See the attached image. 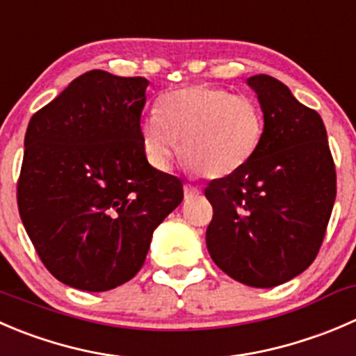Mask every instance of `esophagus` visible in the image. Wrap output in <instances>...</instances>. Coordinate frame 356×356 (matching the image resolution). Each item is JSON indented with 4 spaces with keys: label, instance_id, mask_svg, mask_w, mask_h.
Masks as SVG:
<instances>
[{
    "label": "esophagus",
    "instance_id": "esophagus-1",
    "mask_svg": "<svg viewBox=\"0 0 356 356\" xmlns=\"http://www.w3.org/2000/svg\"><path fill=\"white\" fill-rule=\"evenodd\" d=\"M200 195V189L195 188L193 184H184V198L186 200H191L195 198V196Z\"/></svg>",
    "mask_w": 356,
    "mask_h": 356
}]
</instances>
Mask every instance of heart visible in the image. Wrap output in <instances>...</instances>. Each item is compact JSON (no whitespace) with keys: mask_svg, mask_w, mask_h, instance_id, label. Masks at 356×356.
<instances>
[{"mask_svg":"<svg viewBox=\"0 0 356 356\" xmlns=\"http://www.w3.org/2000/svg\"><path fill=\"white\" fill-rule=\"evenodd\" d=\"M264 137V115L254 99L213 85H189L163 95L160 111L140 122L147 160L168 168L182 143L186 163L207 179L240 172Z\"/></svg>","mask_w":356,"mask_h":356,"instance_id":"obj_1","label":"heart"}]
</instances>
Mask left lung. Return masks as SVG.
<instances>
[{
  "mask_svg": "<svg viewBox=\"0 0 356 356\" xmlns=\"http://www.w3.org/2000/svg\"><path fill=\"white\" fill-rule=\"evenodd\" d=\"M264 115L257 153L236 174L210 181L212 261L248 287L285 284L315 261L336 200L325 125L268 74L247 79Z\"/></svg>",
  "mask_w": 356,
  "mask_h": 356,
  "instance_id": "8db88e82",
  "label": "left lung"
}]
</instances>
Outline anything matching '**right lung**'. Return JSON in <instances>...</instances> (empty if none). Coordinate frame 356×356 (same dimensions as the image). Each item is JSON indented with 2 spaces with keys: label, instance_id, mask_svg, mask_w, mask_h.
I'll return each mask as SVG.
<instances>
[{
  "label": "right lung",
  "instance_id": "1",
  "mask_svg": "<svg viewBox=\"0 0 356 356\" xmlns=\"http://www.w3.org/2000/svg\"><path fill=\"white\" fill-rule=\"evenodd\" d=\"M146 78L94 69L34 113L17 203L48 271L104 292L136 277L153 231L182 202V182L147 163L140 140Z\"/></svg>",
  "mask_w": 356,
  "mask_h": 356
}]
</instances>
